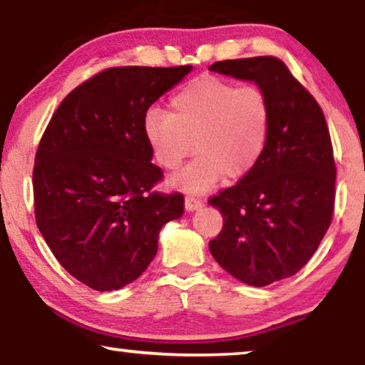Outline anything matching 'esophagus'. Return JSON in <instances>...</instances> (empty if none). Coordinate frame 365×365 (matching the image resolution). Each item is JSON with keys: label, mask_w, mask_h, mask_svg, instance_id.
<instances>
[{"label": "esophagus", "mask_w": 365, "mask_h": 365, "mask_svg": "<svg viewBox=\"0 0 365 365\" xmlns=\"http://www.w3.org/2000/svg\"><path fill=\"white\" fill-rule=\"evenodd\" d=\"M203 207V202L198 200V198H195L193 195H188L185 197V208L188 212H193V210H198V208Z\"/></svg>", "instance_id": "obj_1"}]
</instances>
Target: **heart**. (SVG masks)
I'll return each instance as SVG.
<instances>
[{
  "label": "heart",
  "mask_w": 365,
  "mask_h": 365,
  "mask_svg": "<svg viewBox=\"0 0 365 365\" xmlns=\"http://www.w3.org/2000/svg\"><path fill=\"white\" fill-rule=\"evenodd\" d=\"M270 110L255 86L198 76L170 100V113L148 110L143 135L157 163L177 170L193 150L198 157L172 178L173 185L203 193L223 177L239 180L260 162L269 138Z\"/></svg>",
  "instance_id": "heart-1"
}]
</instances>
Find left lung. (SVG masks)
<instances>
[{"label": "left lung", "instance_id": "left-lung-1", "mask_svg": "<svg viewBox=\"0 0 365 365\" xmlns=\"http://www.w3.org/2000/svg\"><path fill=\"white\" fill-rule=\"evenodd\" d=\"M212 71L252 81L270 110L260 162L210 198L223 217L213 259L237 280L265 287L302 269L332 220L335 163L324 113L274 56L217 61Z\"/></svg>", "mask_w": 365, "mask_h": 365}]
</instances>
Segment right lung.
<instances>
[{
	"instance_id": "add662e5",
	"label": "right lung",
	"mask_w": 365,
	"mask_h": 365,
	"mask_svg": "<svg viewBox=\"0 0 365 365\" xmlns=\"http://www.w3.org/2000/svg\"><path fill=\"white\" fill-rule=\"evenodd\" d=\"M193 66L110 68L51 116L33 170L36 223L63 269L110 292L132 284L158 250L183 195L152 192L162 170L143 135L150 106Z\"/></svg>"
}]
</instances>
